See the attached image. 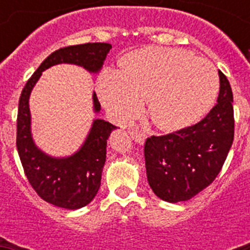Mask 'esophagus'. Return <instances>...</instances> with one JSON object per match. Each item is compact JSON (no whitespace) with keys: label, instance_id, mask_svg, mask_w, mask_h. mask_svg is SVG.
<instances>
[{"label":"esophagus","instance_id":"esophagus-1","mask_svg":"<svg viewBox=\"0 0 250 250\" xmlns=\"http://www.w3.org/2000/svg\"><path fill=\"white\" fill-rule=\"evenodd\" d=\"M130 135H131V138L134 139L138 144H144L145 140H146V135H145L144 132H140L138 131V130L130 132Z\"/></svg>","mask_w":250,"mask_h":250}]
</instances>
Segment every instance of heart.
<instances>
[{"mask_svg": "<svg viewBox=\"0 0 250 250\" xmlns=\"http://www.w3.org/2000/svg\"><path fill=\"white\" fill-rule=\"evenodd\" d=\"M218 90L213 65L182 48H141L126 57L124 70L105 68L99 77L101 100L119 120L136 116L149 99L150 119L167 131L200 120Z\"/></svg>", "mask_w": 250, "mask_h": 250, "instance_id": "b5f03b06", "label": "heart"}]
</instances>
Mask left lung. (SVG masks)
Listing matches in <instances>:
<instances>
[{"mask_svg":"<svg viewBox=\"0 0 250 250\" xmlns=\"http://www.w3.org/2000/svg\"><path fill=\"white\" fill-rule=\"evenodd\" d=\"M218 74V103L202 121L145 141L147 182L165 202L191 199L214 182L228 156L234 139L233 92L225 75Z\"/></svg>","mask_w":250,"mask_h":250,"instance_id":"left-lung-1","label":"left lung"}]
</instances>
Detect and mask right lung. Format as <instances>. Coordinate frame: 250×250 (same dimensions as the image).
<instances>
[{"label":"right lung","instance_id":"1","mask_svg":"<svg viewBox=\"0 0 250 250\" xmlns=\"http://www.w3.org/2000/svg\"><path fill=\"white\" fill-rule=\"evenodd\" d=\"M111 45L104 42L83 43L59 48L46 57L26 83L19 101L17 112V151L28 183L45 202L70 210L80 209L94 199L101 184L106 160V144L116 129L112 124L95 119L83 144L75 154L55 158L39 149L31 132L28 100L42 71L59 63H74L90 74H98ZM94 111L101 110L96 94H92Z\"/></svg>","mask_w":250,"mask_h":250}]
</instances>
